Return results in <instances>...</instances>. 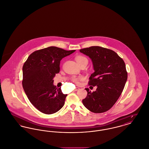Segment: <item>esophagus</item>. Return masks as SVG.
Masks as SVG:
<instances>
[{"instance_id":"esophagus-1","label":"esophagus","mask_w":149,"mask_h":149,"mask_svg":"<svg viewBox=\"0 0 149 149\" xmlns=\"http://www.w3.org/2000/svg\"><path fill=\"white\" fill-rule=\"evenodd\" d=\"M79 89V88L77 87L75 88V89H74V91H78Z\"/></svg>"}]
</instances>
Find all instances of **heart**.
<instances>
[{"label":"heart","instance_id":"obj_1","mask_svg":"<svg viewBox=\"0 0 149 149\" xmlns=\"http://www.w3.org/2000/svg\"><path fill=\"white\" fill-rule=\"evenodd\" d=\"M75 59H76V61L78 62V64H80V63H82V62H88L87 58L86 57L83 56H78L76 57ZM82 78H83L82 77H73L72 78V80L74 82H75V83H78L79 82V80H81Z\"/></svg>","mask_w":149,"mask_h":149}]
</instances>
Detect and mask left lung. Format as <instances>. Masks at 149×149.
<instances>
[{"label":"left lung","mask_w":149,"mask_h":149,"mask_svg":"<svg viewBox=\"0 0 149 149\" xmlns=\"http://www.w3.org/2000/svg\"><path fill=\"white\" fill-rule=\"evenodd\" d=\"M80 52L92 60L95 71L88 84L97 87L93 92L86 88L87 96L82 102L91 112H106L117 101L125 86L128 77L125 63L116 53L99 46L83 48Z\"/></svg>","instance_id":"left-lung-1"}]
</instances>
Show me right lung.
I'll use <instances>...</instances> for the list:
<instances>
[{
    "mask_svg": "<svg viewBox=\"0 0 149 149\" xmlns=\"http://www.w3.org/2000/svg\"><path fill=\"white\" fill-rule=\"evenodd\" d=\"M75 51L49 47L32 53L24 63L22 87L30 102L40 112L53 114L64 105L67 95L53 85V78L60 72V61Z\"/></svg>",
    "mask_w": 149,
    "mask_h": 149,
    "instance_id": "right-lung-1",
    "label": "right lung"
}]
</instances>
